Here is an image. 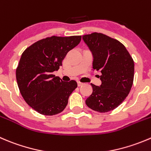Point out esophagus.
Returning a JSON list of instances; mask_svg holds the SVG:
<instances>
[{"label":"esophagus","mask_w":151,"mask_h":151,"mask_svg":"<svg viewBox=\"0 0 151 151\" xmlns=\"http://www.w3.org/2000/svg\"><path fill=\"white\" fill-rule=\"evenodd\" d=\"M77 85H78L79 87H80V86H82L83 85V83H80V82H77Z\"/></svg>","instance_id":"obj_1"}]
</instances>
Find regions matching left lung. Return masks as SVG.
I'll use <instances>...</instances> for the list:
<instances>
[{
	"label": "left lung",
	"instance_id": "1",
	"mask_svg": "<svg viewBox=\"0 0 151 151\" xmlns=\"http://www.w3.org/2000/svg\"><path fill=\"white\" fill-rule=\"evenodd\" d=\"M93 55V70L102 74V84H91L93 92L86 100L88 108L100 113L119 106L129 93L134 77V62L122 43L102 33L83 36Z\"/></svg>",
	"mask_w": 151,
	"mask_h": 151
}]
</instances>
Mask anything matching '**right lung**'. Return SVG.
<instances>
[{"instance_id":"add662e5","label":"right lung","mask_w":151,"mask_h":151,"mask_svg":"<svg viewBox=\"0 0 151 151\" xmlns=\"http://www.w3.org/2000/svg\"><path fill=\"white\" fill-rule=\"evenodd\" d=\"M81 36H52L37 41L22 54L16 69L20 93L26 103L43 115L62 112L77 82H63L53 72L62 65L70 50L80 43Z\"/></svg>"}]
</instances>
